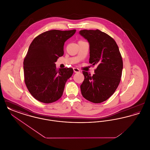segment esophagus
<instances>
[{"label": "esophagus", "instance_id": "34e87169", "mask_svg": "<svg viewBox=\"0 0 150 150\" xmlns=\"http://www.w3.org/2000/svg\"><path fill=\"white\" fill-rule=\"evenodd\" d=\"M73 70H74V72H80V70L78 69V68H76V67H74Z\"/></svg>", "mask_w": 150, "mask_h": 150}]
</instances>
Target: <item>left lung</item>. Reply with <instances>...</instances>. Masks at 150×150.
Returning a JSON list of instances; mask_svg holds the SVG:
<instances>
[{"label": "left lung", "instance_id": "left-lung-1", "mask_svg": "<svg viewBox=\"0 0 150 150\" xmlns=\"http://www.w3.org/2000/svg\"><path fill=\"white\" fill-rule=\"evenodd\" d=\"M79 33L89 44V63L97 66L93 76L83 71L81 94L90 102L101 103L114 94L120 83L123 68L121 54L114 40L98 29L80 30Z\"/></svg>", "mask_w": 150, "mask_h": 150}]
</instances>
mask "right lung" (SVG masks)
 <instances>
[{"label":"right lung","instance_id":"obj_1","mask_svg":"<svg viewBox=\"0 0 150 150\" xmlns=\"http://www.w3.org/2000/svg\"><path fill=\"white\" fill-rule=\"evenodd\" d=\"M76 30H53L36 36L29 46L23 61L24 78L29 92L36 100L50 103L63 94L72 68L56 69L55 62L64 55V42Z\"/></svg>","mask_w":150,"mask_h":150}]
</instances>
